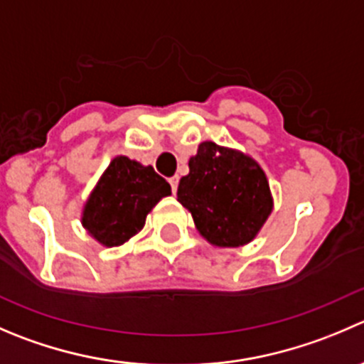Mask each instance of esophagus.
Returning <instances> with one entry per match:
<instances>
[{"label": "esophagus", "mask_w": 364, "mask_h": 364, "mask_svg": "<svg viewBox=\"0 0 364 364\" xmlns=\"http://www.w3.org/2000/svg\"><path fill=\"white\" fill-rule=\"evenodd\" d=\"M168 183H171V188H172V192H178V183H179V178L178 176H172L171 179H168Z\"/></svg>", "instance_id": "esophagus-1"}]
</instances>
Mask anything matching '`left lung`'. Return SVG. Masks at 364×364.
<instances>
[{
    "mask_svg": "<svg viewBox=\"0 0 364 364\" xmlns=\"http://www.w3.org/2000/svg\"><path fill=\"white\" fill-rule=\"evenodd\" d=\"M178 186V200L196 228L217 247H240L254 240L270 215V186L263 168L240 151L203 142Z\"/></svg>",
    "mask_w": 364,
    "mask_h": 364,
    "instance_id": "1",
    "label": "left lung"
}]
</instances>
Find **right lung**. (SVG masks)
Listing matches in <instances>:
<instances>
[{"mask_svg":"<svg viewBox=\"0 0 364 364\" xmlns=\"http://www.w3.org/2000/svg\"><path fill=\"white\" fill-rule=\"evenodd\" d=\"M167 196L171 185L151 165L117 156L85 203L81 224L101 245H122L144 228L147 213Z\"/></svg>","mask_w":364,"mask_h":364,"instance_id":"right-lung-1","label":"right lung"}]
</instances>
